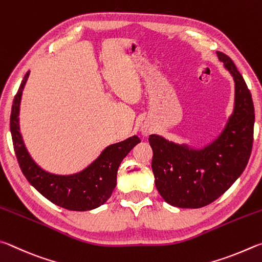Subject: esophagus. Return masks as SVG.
<instances>
[{"mask_svg":"<svg viewBox=\"0 0 262 262\" xmlns=\"http://www.w3.org/2000/svg\"><path fill=\"white\" fill-rule=\"evenodd\" d=\"M141 132H143L144 136H149L150 134L153 132V128L150 126H147V125H144L143 127H141Z\"/></svg>","mask_w":262,"mask_h":262,"instance_id":"esophagus-1","label":"esophagus"}]
</instances>
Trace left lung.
<instances>
[{
  "instance_id": "obj_1",
  "label": "left lung",
  "mask_w": 262,
  "mask_h": 262,
  "mask_svg": "<svg viewBox=\"0 0 262 262\" xmlns=\"http://www.w3.org/2000/svg\"><path fill=\"white\" fill-rule=\"evenodd\" d=\"M216 54L235 81L232 114L217 138L194 148L149 136L155 186L166 203L178 208H200L216 200L242 175L251 155L254 128L251 92L232 59Z\"/></svg>"
}]
</instances>
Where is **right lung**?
Here are the masks:
<instances>
[{
    "label": "right lung",
    "instance_id": "add662e5",
    "mask_svg": "<svg viewBox=\"0 0 262 262\" xmlns=\"http://www.w3.org/2000/svg\"><path fill=\"white\" fill-rule=\"evenodd\" d=\"M29 76L30 71L25 75L13 99L10 116L13 148L23 173L36 191L59 207L77 212L100 207L110 198L116 186L119 164L128 152L140 143V139L132 136L107 146L93 162L72 175H57L45 170L32 159L20 134V100Z\"/></svg>",
    "mask_w": 262,
    "mask_h": 262
}]
</instances>
